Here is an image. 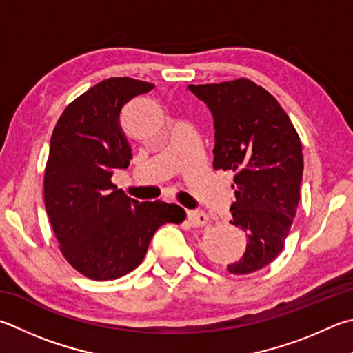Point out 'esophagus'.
Wrapping results in <instances>:
<instances>
[{
	"label": "esophagus",
	"instance_id": "esophagus-1",
	"mask_svg": "<svg viewBox=\"0 0 353 353\" xmlns=\"http://www.w3.org/2000/svg\"><path fill=\"white\" fill-rule=\"evenodd\" d=\"M187 219L193 227H203L208 222V216L203 211H188Z\"/></svg>",
	"mask_w": 353,
	"mask_h": 353
}]
</instances>
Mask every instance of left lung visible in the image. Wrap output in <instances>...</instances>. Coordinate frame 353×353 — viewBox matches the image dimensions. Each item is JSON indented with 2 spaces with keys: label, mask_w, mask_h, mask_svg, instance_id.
Segmentation results:
<instances>
[{
  "label": "left lung",
  "mask_w": 353,
  "mask_h": 353,
  "mask_svg": "<svg viewBox=\"0 0 353 353\" xmlns=\"http://www.w3.org/2000/svg\"><path fill=\"white\" fill-rule=\"evenodd\" d=\"M214 120V170L232 171L233 223L247 236L239 261L227 265L248 274L283 252L299 202L303 146L278 100L247 79L190 85Z\"/></svg>",
  "instance_id": "obj_1"
}]
</instances>
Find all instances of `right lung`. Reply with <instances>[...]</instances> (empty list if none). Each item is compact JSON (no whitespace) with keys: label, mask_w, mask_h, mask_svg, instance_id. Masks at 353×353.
<instances>
[{"label":"right lung","mask_w":353,"mask_h":353,"mask_svg":"<svg viewBox=\"0 0 353 353\" xmlns=\"http://www.w3.org/2000/svg\"><path fill=\"white\" fill-rule=\"evenodd\" d=\"M152 88L130 77L100 81L66 106L50 137L44 205L63 256L89 279L132 272L156 230L187 216L176 203H140L111 182L114 170L128 168L132 157L121 108Z\"/></svg>","instance_id":"obj_1"}]
</instances>
